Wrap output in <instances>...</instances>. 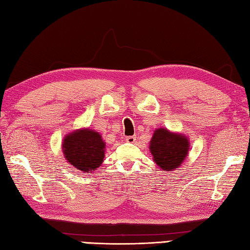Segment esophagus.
I'll return each instance as SVG.
<instances>
[{
  "mask_svg": "<svg viewBox=\"0 0 250 250\" xmlns=\"http://www.w3.org/2000/svg\"><path fill=\"white\" fill-rule=\"evenodd\" d=\"M125 141L128 142V143H130V144H133V143L136 142V136H128L125 139Z\"/></svg>",
  "mask_w": 250,
  "mask_h": 250,
  "instance_id": "1",
  "label": "esophagus"
}]
</instances>
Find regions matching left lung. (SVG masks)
Returning a JSON list of instances; mask_svg holds the SVG:
<instances>
[{
    "label": "left lung",
    "mask_w": 250,
    "mask_h": 250,
    "mask_svg": "<svg viewBox=\"0 0 250 250\" xmlns=\"http://www.w3.org/2000/svg\"><path fill=\"white\" fill-rule=\"evenodd\" d=\"M189 147L190 143L187 136L159 128L151 137L149 150L159 167L172 172L182 166L187 158Z\"/></svg>",
    "instance_id": "8db88e82"
}]
</instances>
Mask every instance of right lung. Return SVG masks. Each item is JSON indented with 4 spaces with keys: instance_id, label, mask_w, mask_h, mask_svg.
<instances>
[{
    "instance_id": "1",
    "label": "right lung",
    "mask_w": 250,
    "mask_h": 250,
    "mask_svg": "<svg viewBox=\"0 0 250 250\" xmlns=\"http://www.w3.org/2000/svg\"><path fill=\"white\" fill-rule=\"evenodd\" d=\"M62 151L67 162L74 167L84 173H91L103 163L105 142L97 131L79 129L64 137Z\"/></svg>"
}]
</instances>
